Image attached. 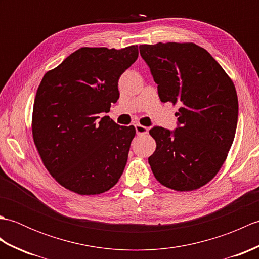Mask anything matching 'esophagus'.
I'll return each mask as SVG.
<instances>
[{
    "label": "esophagus",
    "mask_w": 259,
    "mask_h": 259,
    "mask_svg": "<svg viewBox=\"0 0 259 259\" xmlns=\"http://www.w3.org/2000/svg\"><path fill=\"white\" fill-rule=\"evenodd\" d=\"M135 128H136V133L138 136H144L148 134V128L145 125H142L140 123H137L135 124Z\"/></svg>",
    "instance_id": "1"
}]
</instances>
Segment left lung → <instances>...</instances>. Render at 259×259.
I'll use <instances>...</instances> for the list:
<instances>
[{
  "instance_id": "8db88e82",
  "label": "left lung",
  "mask_w": 259,
  "mask_h": 259,
  "mask_svg": "<svg viewBox=\"0 0 259 259\" xmlns=\"http://www.w3.org/2000/svg\"><path fill=\"white\" fill-rule=\"evenodd\" d=\"M161 102L179 104L178 126H153L155 152L148 158L156 179L177 191L208 184L226 160L238 120L232 79L210 53L195 43L140 46Z\"/></svg>"
}]
</instances>
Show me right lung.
Masks as SVG:
<instances>
[{
	"instance_id": "1",
	"label": "right lung",
	"mask_w": 259,
	"mask_h": 259,
	"mask_svg": "<svg viewBox=\"0 0 259 259\" xmlns=\"http://www.w3.org/2000/svg\"><path fill=\"white\" fill-rule=\"evenodd\" d=\"M138 53V46L81 48L48 71L37 88L33 140L48 171L75 194L106 192L123 172L135 126L99 115L117 102L120 75Z\"/></svg>"
}]
</instances>
